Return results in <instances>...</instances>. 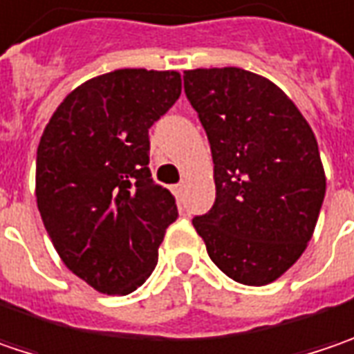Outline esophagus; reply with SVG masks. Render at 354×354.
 I'll list each match as a JSON object with an SVG mask.
<instances>
[{
    "mask_svg": "<svg viewBox=\"0 0 354 354\" xmlns=\"http://www.w3.org/2000/svg\"><path fill=\"white\" fill-rule=\"evenodd\" d=\"M173 193H175V197L181 201V199H183V193H185V181H181V183H177V185L173 187Z\"/></svg>",
    "mask_w": 354,
    "mask_h": 354,
    "instance_id": "34e87169",
    "label": "esophagus"
}]
</instances>
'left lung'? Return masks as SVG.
Listing matches in <instances>:
<instances>
[{"label": "left lung", "mask_w": 354, "mask_h": 354, "mask_svg": "<svg viewBox=\"0 0 354 354\" xmlns=\"http://www.w3.org/2000/svg\"><path fill=\"white\" fill-rule=\"evenodd\" d=\"M183 85L211 145L217 191L193 227L227 277L273 283L303 255L325 199L315 133L291 99L251 71L191 69Z\"/></svg>", "instance_id": "1"}]
</instances>
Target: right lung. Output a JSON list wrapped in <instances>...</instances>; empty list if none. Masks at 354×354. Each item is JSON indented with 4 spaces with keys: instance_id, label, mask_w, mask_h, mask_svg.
Masks as SVG:
<instances>
[{
    "instance_id": "add662e5",
    "label": "right lung",
    "mask_w": 354,
    "mask_h": 354,
    "mask_svg": "<svg viewBox=\"0 0 354 354\" xmlns=\"http://www.w3.org/2000/svg\"><path fill=\"white\" fill-rule=\"evenodd\" d=\"M179 95L177 71L117 69L71 91L41 135L37 209L67 269L99 292L143 285L179 217L149 171L151 125Z\"/></svg>"
}]
</instances>
